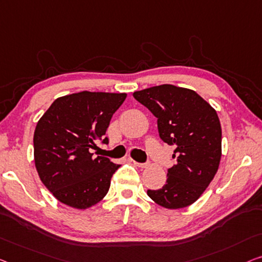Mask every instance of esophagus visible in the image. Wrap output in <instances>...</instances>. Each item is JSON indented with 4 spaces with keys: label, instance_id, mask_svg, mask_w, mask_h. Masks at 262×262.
Segmentation results:
<instances>
[{
    "label": "esophagus",
    "instance_id": "1",
    "mask_svg": "<svg viewBox=\"0 0 262 262\" xmlns=\"http://www.w3.org/2000/svg\"><path fill=\"white\" fill-rule=\"evenodd\" d=\"M132 161H133V163H134L135 166L140 167V168H144V167H147V166H148V163H141V162H136V161H134V160H132Z\"/></svg>",
    "mask_w": 262,
    "mask_h": 262
}]
</instances>
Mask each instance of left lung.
<instances>
[{
  "instance_id": "obj_1",
  "label": "left lung",
  "mask_w": 262,
  "mask_h": 262,
  "mask_svg": "<svg viewBox=\"0 0 262 262\" xmlns=\"http://www.w3.org/2000/svg\"><path fill=\"white\" fill-rule=\"evenodd\" d=\"M133 96L158 118L160 138L175 148L166 185L148 189V196L168 209L194 204L220 163L221 124L215 109L192 89L173 84L155 85Z\"/></svg>"
}]
</instances>
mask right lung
Returning <instances> with one entry per match:
<instances>
[{
    "label": "right lung",
    "instance_id": "right-lung-1",
    "mask_svg": "<svg viewBox=\"0 0 262 262\" xmlns=\"http://www.w3.org/2000/svg\"><path fill=\"white\" fill-rule=\"evenodd\" d=\"M124 93L80 92L58 97L38 120L34 133L35 167L41 181L62 204L89 208L106 196L120 165L94 158L97 140L108 143L112 116Z\"/></svg>",
    "mask_w": 262,
    "mask_h": 262
}]
</instances>
